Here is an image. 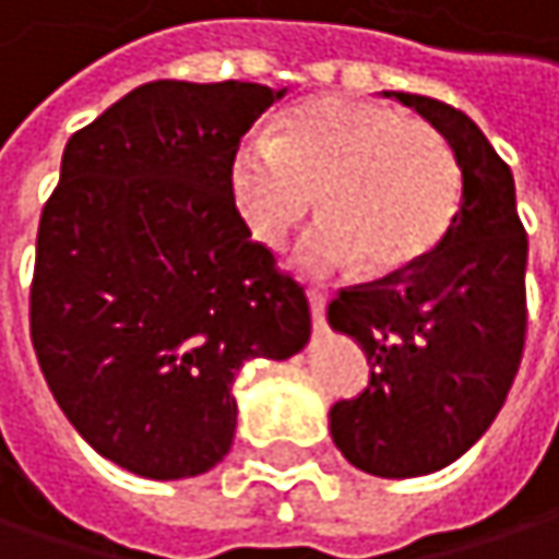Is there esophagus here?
Masks as SVG:
<instances>
[{
	"mask_svg": "<svg viewBox=\"0 0 559 559\" xmlns=\"http://www.w3.org/2000/svg\"><path fill=\"white\" fill-rule=\"evenodd\" d=\"M310 317H313V326L323 330L326 326V294L323 290H310Z\"/></svg>",
	"mask_w": 559,
	"mask_h": 559,
	"instance_id": "obj_1",
	"label": "esophagus"
}]
</instances>
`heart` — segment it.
<instances>
[{"mask_svg":"<svg viewBox=\"0 0 559 559\" xmlns=\"http://www.w3.org/2000/svg\"><path fill=\"white\" fill-rule=\"evenodd\" d=\"M229 204L246 233L281 249L320 194L326 221L297 262L310 272L368 262L371 275L423 265L457 217L461 169L444 136L381 102L313 95L269 136L242 140L227 169Z\"/></svg>","mask_w":559,"mask_h":559,"instance_id":"b5f03b06","label":"heart"}]
</instances>
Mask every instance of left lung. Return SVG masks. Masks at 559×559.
I'll list each match as a JSON object with an SVG mask.
<instances>
[{"mask_svg": "<svg viewBox=\"0 0 559 559\" xmlns=\"http://www.w3.org/2000/svg\"><path fill=\"white\" fill-rule=\"evenodd\" d=\"M383 95L448 140L464 181L457 217L423 265L342 287L326 310L371 365L368 386L330 409L332 441L358 471L403 480L457 461L502 409L525 352L528 236L512 169L464 111Z\"/></svg>", "mask_w": 559, "mask_h": 559, "instance_id": "obj_1", "label": "left lung"}]
</instances>
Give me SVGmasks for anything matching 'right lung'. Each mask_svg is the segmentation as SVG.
<instances>
[{
	"label": "right lung",
	"instance_id": "obj_1",
	"mask_svg": "<svg viewBox=\"0 0 559 559\" xmlns=\"http://www.w3.org/2000/svg\"><path fill=\"white\" fill-rule=\"evenodd\" d=\"M287 88L146 82L63 150L31 281V342L63 416L136 477L224 461L233 383L310 338V304L229 204L242 133Z\"/></svg>",
	"mask_w": 559,
	"mask_h": 559
}]
</instances>
